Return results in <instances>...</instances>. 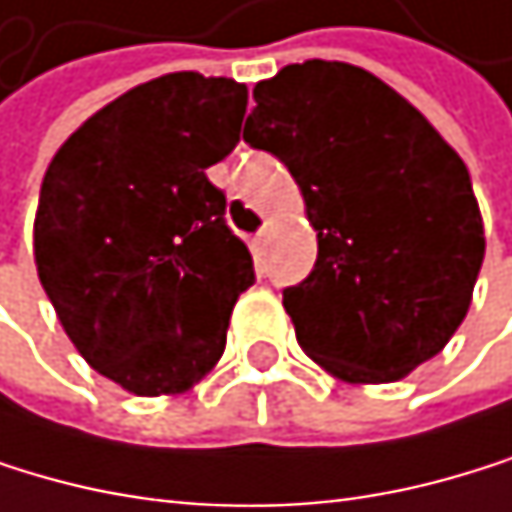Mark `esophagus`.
Instances as JSON below:
<instances>
[{"instance_id": "obj_1", "label": "esophagus", "mask_w": 512, "mask_h": 512, "mask_svg": "<svg viewBox=\"0 0 512 512\" xmlns=\"http://www.w3.org/2000/svg\"><path fill=\"white\" fill-rule=\"evenodd\" d=\"M265 241H268V225H262V228L253 234V250H265Z\"/></svg>"}]
</instances>
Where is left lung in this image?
Here are the masks:
<instances>
[{
  "instance_id": "left-lung-1",
  "label": "left lung",
  "mask_w": 512,
  "mask_h": 512,
  "mask_svg": "<svg viewBox=\"0 0 512 512\" xmlns=\"http://www.w3.org/2000/svg\"><path fill=\"white\" fill-rule=\"evenodd\" d=\"M253 98L244 141L290 169L318 231L315 268L284 290L302 352L346 383L402 380L470 309L485 231L467 166L352 64H290Z\"/></svg>"
}]
</instances>
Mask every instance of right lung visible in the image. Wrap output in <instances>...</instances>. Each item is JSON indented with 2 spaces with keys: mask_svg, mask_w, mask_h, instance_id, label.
Segmentation results:
<instances>
[{
  "mask_svg": "<svg viewBox=\"0 0 512 512\" xmlns=\"http://www.w3.org/2000/svg\"><path fill=\"white\" fill-rule=\"evenodd\" d=\"M244 114V83L169 73L101 107L45 169L39 281L79 355L135 395L182 392L210 371L256 281L225 191L206 179Z\"/></svg>",
  "mask_w": 512,
  "mask_h": 512,
  "instance_id": "right-lung-1",
  "label": "right lung"
}]
</instances>
